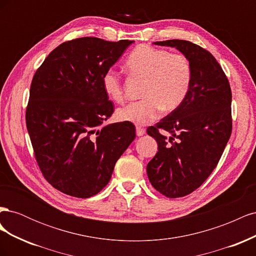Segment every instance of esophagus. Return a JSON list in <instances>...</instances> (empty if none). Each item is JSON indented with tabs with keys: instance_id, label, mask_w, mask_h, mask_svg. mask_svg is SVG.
I'll use <instances>...</instances> for the list:
<instances>
[{
	"instance_id": "esophagus-1",
	"label": "esophagus",
	"mask_w": 256,
	"mask_h": 256,
	"mask_svg": "<svg viewBox=\"0 0 256 256\" xmlns=\"http://www.w3.org/2000/svg\"><path fill=\"white\" fill-rule=\"evenodd\" d=\"M136 136H143L145 134V129L140 127V126H136Z\"/></svg>"
}]
</instances>
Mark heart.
Returning <instances> with one entry per match:
<instances>
[{
  "instance_id": "b5f03b06",
  "label": "heart",
  "mask_w": 256,
  "mask_h": 256,
  "mask_svg": "<svg viewBox=\"0 0 256 256\" xmlns=\"http://www.w3.org/2000/svg\"><path fill=\"white\" fill-rule=\"evenodd\" d=\"M125 66L132 76L145 79L142 92L144 99L116 111V118L122 122L147 125L156 120L162 110L171 112L180 108L188 95L192 68L184 54L140 44L129 54ZM102 82L108 97L114 102H122L124 90L118 72L108 69Z\"/></svg>"
}]
</instances>
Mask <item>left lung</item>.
<instances>
[{
  "label": "left lung",
  "mask_w": 256,
  "mask_h": 256,
  "mask_svg": "<svg viewBox=\"0 0 256 256\" xmlns=\"http://www.w3.org/2000/svg\"><path fill=\"white\" fill-rule=\"evenodd\" d=\"M154 44L177 49L192 68L184 102L147 128V134L158 143V152L146 166L147 176L161 194L175 198L198 189L218 164L232 134V92L210 52L180 40Z\"/></svg>",
  "instance_id": "obj_1"
}]
</instances>
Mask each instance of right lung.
Segmentation results:
<instances>
[{
  "mask_svg": "<svg viewBox=\"0 0 256 256\" xmlns=\"http://www.w3.org/2000/svg\"><path fill=\"white\" fill-rule=\"evenodd\" d=\"M134 40L82 37L54 49L30 84L26 128L37 164L54 188L86 198L110 182L136 138L129 122L102 126L114 108L102 76Z\"/></svg>",
  "mask_w": 256,
  "mask_h": 256,
  "instance_id": "right-lung-1",
  "label": "right lung"
}]
</instances>
